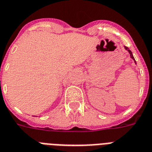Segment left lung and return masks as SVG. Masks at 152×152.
Instances as JSON below:
<instances>
[{
	"label": "left lung",
	"instance_id": "left-lung-1",
	"mask_svg": "<svg viewBox=\"0 0 152 152\" xmlns=\"http://www.w3.org/2000/svg\"><path fill=\"white\" fill-rule=\"evenodd\" d=\"M124 48H125V49H126V50H127L128 52H129V55H130V58H131L133 59V60H134V62H135V64H137L136 61H135V59H134V55H133V54H132V52H131V50H129V48H128L127 47H124Z\"/></svg>",
	"mask_w": 152,
	"mask_h": 152
}]
</instances>
